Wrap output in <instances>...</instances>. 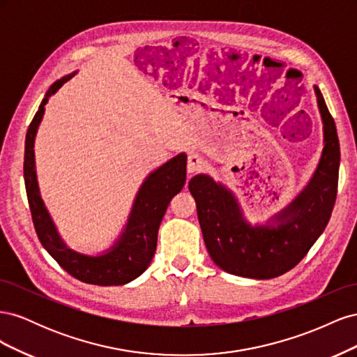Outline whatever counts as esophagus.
Instances as JSON below:
<instances>
[{
  "label": "esophagus",
  "instance_id": "esophagus-1",
  "mask_svg": "<svg viewBox=\"0 0 357 357\" xmlns=\"http://www.w3.org/2000/svg\"><path fill=\"white\" fill-rule=\"evenodd\" d=\"M205 168V162L198 155H189L188 158V172L193 174V172H199Z\"/></svg>",
  "mask_w": 357,
  "mask_h": 357
}]
</instances>
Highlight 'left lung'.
<instances>
[{
  "mask_svg": "<svg viewBox=\"0 0 357 357\" xmlns=\"http://www.w3.org/2000/svg\"><path fill=\"white\" fill-rule=\"evenodd\" d=\"M314 91L325 123L323 158L307 190L278 218L277 228L248 226L231 192L208 176L189 181L205 245L226 273L257 280L282 275L304 259L329 223L338 192L340 139L320 89Z\"/></svg>",
  "mask_w": 357,
  "mask_h": 357,
  "instance_id": "8db88e82",
  "label": "left lung"
}]
</instances>
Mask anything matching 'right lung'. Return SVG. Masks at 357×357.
I'll list each match as a JSON object with an SVG mask.
<instances>
[{"label": "right lung", "instance_id": "add662e5", "mask_svg": "<svg viewBox=\"0 0 357 357\" xmlns=\"http://www.w3.org/2000/svg\"><path fill=\"white\" fill-rule=\"evenodd\" d=\"M74 74L67 75L50 86L45 100L29 123L25 139L24 177L29 210L41 245L49 255L74 278L88 284L119 286L132 282L150 265L156 250L158 229L171 199L186 183V155H178L149 176L139 189L126 231L113 250L100 257L75 253L66 247L56 234L49 213L40 195L34 168V138L45 113L49 96L68 82Z\"/></svg>", "mask_w": 357, "mask_h": 357}]
</instances>
